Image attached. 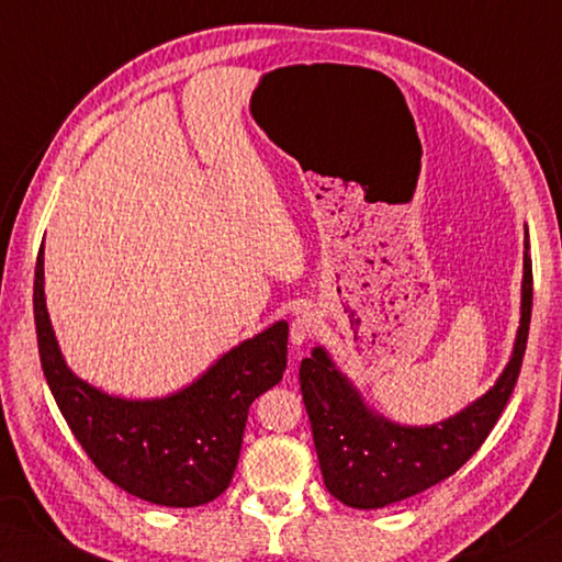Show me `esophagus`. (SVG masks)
Wrapping results in <instances>:
<instances>
[{"instance_id": "esophagus-1", "label": "esophagus", "mask_w": 562, "mask_h": 562, "mask_svg": "<svg viewBox=\"0 0 562 562\" xmlns=\"http://www.w3.org/2000/svg\"><path fill=\"white\" fill-rule=\"evenodd\" d=\"M316 328H318V318H316L314 312L296 314V316L292 318V326H290L292 344H294V346H302L304 340H310V338L316 334Z\"/></svg>"}]
</instances>
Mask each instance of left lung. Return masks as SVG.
<instances>
[{
  "instance_id": "left-lung-1",
  "label": "left lung",
  "mask_w": 562,
  "mask_h": 562,
  "mask_svg": "<svg viewBox=\"0 0 562 562\" xmlns=\"http://www.w3.org/2000/svg\"><path fill=\"white\" fill-rule=\"evenodd\" d=\"M531 302V256L524 252L521 326L509 366L485 397L472 402L458 416L426 428L400 426L372 414L334 368L324 348H314L312 358L302 360L300 382L328 492L348 507L382 509L438 485L463 468L485 443L519 380L529 340Z\"/></svg>"
}]
</instances>
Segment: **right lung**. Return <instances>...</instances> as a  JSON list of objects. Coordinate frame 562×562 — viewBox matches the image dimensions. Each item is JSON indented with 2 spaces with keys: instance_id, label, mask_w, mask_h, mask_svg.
I'll list each match as a JSON object with an SVG mask.
<instances>
[{
  "instance_id": "obj_1",
  "label": "right lung",
  "mask_w": 562,
  "mask_h": 562,
  "mask_svg": "<svg viewBox=\"0 0 562 562\" xmlns=\"http://www.w3.org/2000/svg\"><path fill=\"white\" fill-rule=\"evenodd\" d=\"M33 318L43 375L77 443L106 480L160 507H200L231 485L250 404L288 368L290 328L278 322L228 350L172 397H109L77 380L55 344L43 296V246L33 278Z\"/></svg>"
}]
</instances>
